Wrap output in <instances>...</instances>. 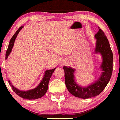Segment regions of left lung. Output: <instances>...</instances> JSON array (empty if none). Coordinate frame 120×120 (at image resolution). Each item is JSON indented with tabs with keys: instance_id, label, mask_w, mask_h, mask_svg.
I'll use <instances>...</instances> for the list:
<instances>
[{
	"instance_id": "left-lung-1",
	"label": "left lung",
	"mask_w": 120,
	"mask_h": 120,
	"mask_svg": "<svg viewBox=\"0 0 120 120\" xmlns=\"http://www.w3.org/2000/svg\"><path fill=\"white\" fill-rule=\"evenodd\" d=\"M98 31L94 35L97 40L95 52L102 55V62L101 68L102 71L97 81L86 87H82L75 82L74 72L75 70L71 67L64 66L65 82L67 90L75 97L80 98H89L98 95L108 84L112 72L113 54L107 36L98 27Z\"/></svg>"
}]
</instances>
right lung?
Returning <instances> with one entry per match:
<instances>
[{"instance_id": "1", "label": "right lung", "mask_w": 120, "mask_h": 120, "mask_svg": "<svg viewBox=\"0 0 120 120\" xmlns=\"http://www.w3.org/2000/svg\"><path fill=\"white\" fill-rule=\"evenodd\" d=\"M23 26L19 27V28L17 30V31L13 35V36L12 37L11 40H10L8 48L6 52L5 59H7L10 53H11L12 49L13 47V45H14L15 40H16L20 30L23 28ZM55 68H56L52 69V70H48L45 71V75H44L41 82H40V84H38V86L34 89H31V90L28 91H21L13 86L11 82H10V80H9L10 85L12 87V89L13 91L17 95L19 96V97L23 98L26 99H29V100L30 99H38L45 95V94L47 91L49 82L50 77H51L52 74L53 73Z\"/></svg>"}]
</instances>
